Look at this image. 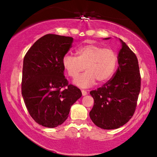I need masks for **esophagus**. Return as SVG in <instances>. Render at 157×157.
Returning <instances> with one entry per match:
<instances>
[{
	"label": "esophagus",
	"instance_id": "obj_1",
	"mask_svg": "<svg viewBox=\"0 0 157 157\" xmlns=\"http://www.w3.org/2000/svg\"><path fill=\"white\" fill-rule=\"evenodd\" d=\"M88 92L86 91H85V90H82V96H86V94H87Z\"/></svg>",
	"mask_w": 157,
	"mask_h": 157
}]
</instances>
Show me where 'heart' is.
I'll return each mask as SVG.
<instances>
[{
	"mask_svg": "<svg viewBox=\"0 0 157 157\" xmlns=\"http://www.w3.org/2000/svg\"><path fill=\"white\" fill-rule=\"evenodd\" d=\"M76 54L77 57L65 55L62 64L67 75L72 78L84 69L86 70L74 80V84L78 87H91L96 80L98 82H105L113 76L117 68V55L111 48L88 44L77 48Z\"/></svg>",
	"mask_w": 157,
	"mask_h": 157,
	"instance_id": "obj_1",
	"label": "heart"
}]
</instances>
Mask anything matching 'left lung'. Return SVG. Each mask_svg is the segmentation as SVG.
Returning a JSON list of instances; mask_svg holds the SVG:
<instances>
[{
  "label": "left lung",
  "instance_id": "1",
  "mask_svg": "<svg viewBox=\"0 0 157 157\" xmlns=\"http://www.w3.org/2000/svg\"><path fill=\"white\" fill-rule=\"evenodd\" d=\"M120 41L119 66L114 76L102 87L90 92L94 100L90 118L97 126L106 130L118 128L131 120L141 86L136 56L125 42L121 39Z\"/></svg>",
  "mask_w": 157,
  "mask_h": 157
}]
</instances>
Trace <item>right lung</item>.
<instances>
[{
  "label": "right lung",
  "instance_id": "1",
  "mask_svg": "<svg viewBox=\"0 0 157 157\" xmlns=\"http://www.w3.org/2000/svg\"><path fill=\"white\" fill-rule=\"evenodd\" d=\"M73 38L48 34L37 40L23 59L22 96L36 122L55 128L68 118L71 106L82 96L65 78L62 60Z\"/></svg>",
  "mask_w": 157,
  "mask_h": 157
}]
</instances>
